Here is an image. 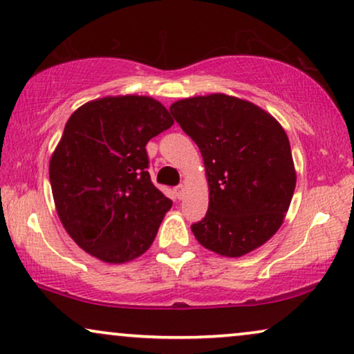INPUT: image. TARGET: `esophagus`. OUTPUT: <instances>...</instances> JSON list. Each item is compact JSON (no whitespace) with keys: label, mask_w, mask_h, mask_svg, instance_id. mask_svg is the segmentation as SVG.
I'll list each match as a JSON object with an SVG mask.
<instances>
[{"label":"esophagus","mask_w":354,"mask_h":354,"mask_svg":"<svg viewBox=\"0 0 354 354\" xmlns=\"http://www.w3.org/2000/svg\"><path fill=\"white\" fill-rule=\"evenodd\" d=\"M176 196L178 198V200H182L183 196H185V185H178V187H176Z\"/></svg>","instance_id":"34e87169"}]
</instances>
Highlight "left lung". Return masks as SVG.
Wrapping results in <instances>:
<instances>
[{
	"instance_id": "left-lung-1",
	"label": "left lung",
	"mask_w": 354,
	"mask_h": 354,
	"mask_svg": "<svg viewBox=\"0 0 354 354\" xmlns=\"http://www.w3.org/2000/svg\"><path fill=\"white\" fill-rule=\"evenodd\" d=\"M171 113L200 148L209 188L198 243L225 258L263 246L283 224L297 171L279 120L248 100L225 93L178 100Z\"/></svg>"
}]
</instances>
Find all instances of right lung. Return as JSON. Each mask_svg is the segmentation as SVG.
<instances>
[{
	"mask_svg": "<svg viewBox=\"0 0 354 354\" xmlns=\"http://www.w3.org/2000/svg\"><path fill=\"white\" fill-rule=\"evenodd\" d=\"M174 124L151 96L91 100L67 120L50 159L56 212L72 240L109 264L151 246L172 201L153 185L147 143Z\"/></svg>",
	"mask_w": 354,
	"mask_h": 354,
	"instance_id": "1",
	"label": "right lung"
}]
</instances>
